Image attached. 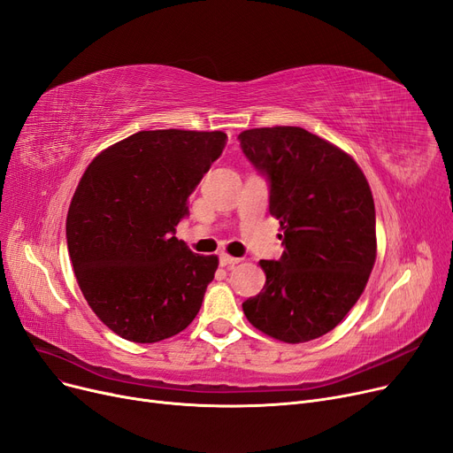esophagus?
Wrapping results in <instances>:
<instances>
[{"instance_id":"34e87169","label":"esophagus","mask_w":453,"mask_h":453,"mask_svg":"<svg viewBox=\"0 0 453 453\" xmlns=\"http://www.w3.org/2000/svg\"><path fill=\"white\" fill-rule=\"evenodd\" d=\"M241 259H237V257H231V255H227V253H222L220 255V265L222 266H233V265H237Z\"/></svg>"}]
</instances>
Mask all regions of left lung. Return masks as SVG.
<instances>
[{
    "instance_id": "obj_1",
    "label": "left lung",
    "mask_w": 453,
    "mask_h": 453,
    "mask_svg": "<svg viewBox=\"0 0 453 453\" xmlns=\"http://www.w3.org/2000/svg\"><path fill=\"white\" fill-rule=\"evenodd\" d=\"M239 141L268 181L285 248L278 261H261L266 283L242 311L278 341L319 339L356 305L376 261L368 181L348 153L302 127L248 129Z\"/></svg>"
}]
</instances>
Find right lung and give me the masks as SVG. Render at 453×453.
Wrapping results in <instances>:
<instances>
[{"mask_svg":"<svg viewBox=\"0 0 453 453\" xmlns=\"http://www.w3.org/2000/svg\"><path fill=\"white\" fill-rule=\"evenodd\" d=\"M222 131H139L85 170L66 219V244L90 309L116 335L159 342L198 314L219 268L175 237L188 196L226 148Z\"/></svg>","mask_w":453,"mask_h":453,"instance_id":"add662e5","label":"right lung"}]
</instances>
